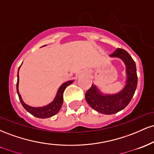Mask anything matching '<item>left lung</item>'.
Listing matches in <instances>:
<instances>
[{
	"label": "left lung",
	"instance_id": "left-lung-1",
	"mask_svg": "<svg viewBox=\"0 0 154 154\" xmlns=\"http://www.w3.org/2000/svg\"><path fill=\"white\" fill-rule=\"evenodd\" d=\"M110 56L119 58L125 62L128 76L126 85L116 94L103 95L96 86L92 85L85 93L88 103L94 110L103 114H116L125 109L133 97L137 85L136 65L131 56L124 49L117 48Z\"/></svg>",
	"mask_w": 154,
	"mask_h": 154
}]
</instances>
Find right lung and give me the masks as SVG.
<instances>
[{
	"instance_id": "add662e5",
	"label": "right lung",
	"mask_w": 154,
	"mask_h": 154,
	"mask_svg": "<svg viewBox=\"0 0 154 154\" xmlns=\"http://www.w3.org/2000/svg\"><path fill=\"white\" fill-rule=\"evenodd\" d=\"M20 66L19 67V70L20 69ZM19 70L18 73H17V93H18L19 98L20 100L21 103L23 106V107L26 109V111L29 113H30L31 114H32L33 116H35V117L38 118H41V119H45V118H49L51 116H54L55 114H57L59 112L60 109H61V106L63 103V91L66 89V88L68 85H69L70 84H72L74 82L73 80L68 81L63 83L60 88L58 90L57 93H56V97H55L54 100L51 102V103H49L48 105L45 106L43 107H32L26 105V103H24L22 99V97H21L20 94H19Z\"/></svg>"
}]
</instances>
